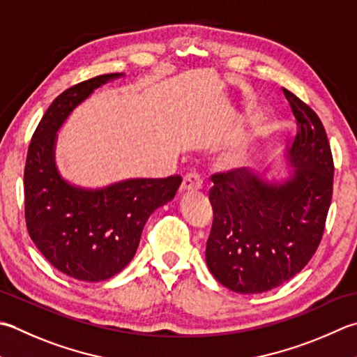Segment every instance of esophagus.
Listing matches in <instances>:
<instances>
[{
    "mask_svg": "<svg viewBox=\"0 0 357 357\" xmlns=\"http://www.w3.org/2000/svg\"><path fill=\"white\" fill-rule=\"evenodd\" d=\"M202 187V179L198 173H187L184 179H183V184H181V190L183 192H190V190H198V188Z\"/></svg>",
    "mask_w": 357,
    "mask_h": 357,
    "instance_id": "1",
    "label": "esophagus"
}]
</instances>
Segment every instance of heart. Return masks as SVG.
Returning a JSON list of instances; mask_svg holds the SVG:
<instances>
[{
	"label": "heart",
	"instance_id": "1",
	"mask_svg": "<svg viewBox=\"0 0 357 357\" xmlns=\"http://www.w3.org/2000/svg\"><path fill=\"white\" fill-rule=\"evenodd\" d=\"M248 160V153L246 149H240L236 150L232 156H230V162L234 165H243Z\"/></svg>",
	"mask_w": 357,
	"mask_h": 357
}]
</instances>
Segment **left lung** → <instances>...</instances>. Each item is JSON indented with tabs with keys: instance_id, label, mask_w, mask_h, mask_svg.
I'll list each match as a JSON object with an SVG mask.
<instances>
[{
	"instance_id": "left-lung-1",
	"label": "left lung",
	"mask_w": 357,
	"mask_h": 357,
	"mask_svg": "<svg viewBox=\"0 0 357 357\" xmlns=\"http://www.w3.org/2000/svg\"><path fill=\"white\" fill-rule=\"evenodd\" d=\"M298 131L288 149L292 176L263 183L246 169L213 173L208 271L240 294H260L297 275L322 241L333 198L334 162L324 123L283 88Z\"/></svg>"
}]
</instances>
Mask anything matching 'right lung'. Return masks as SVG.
Segmentation results:
<instances>
[{"mask_svg":"<svg viewBox=\"0 0 357 357\" xmlns=\"http://www.w3.org/2000/svg\"><path fill=\"white\" fill-rule=\"evenodd\" d=\"M121 75H97L63 91L41 117L27 150V232L54 268L83 282L108 280L127 266L149 216L174 198L183 181L179 174H172L85 190L60 178L54 145L61 123L96 88Z\"/></svg>","mask_w":357,"mask_h":357,"instance_id":"1","label":"right lung"}]
</instances>
